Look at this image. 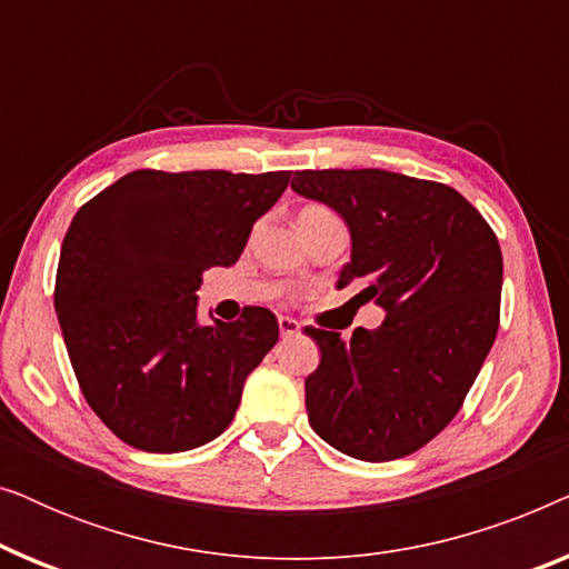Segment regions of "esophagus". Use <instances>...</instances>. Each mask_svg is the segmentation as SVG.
Masks as SVG:
<instances>
[{
    "label": "esophagus",
    "instance_id": "1",
    "mask_svg": "<svg viewBox=\"0 0 569 569\" xmlns=\"http://www.w3.org/2000/svg\"><path fill=\"white\" fill-rule=\"evenodd\" d=\"M279 333H282V337H298V333H300V323L295 321V318L279 316Z\"/></svg>",
    "mask_w": 569,
    "mask_h": 569
}]
</instances>
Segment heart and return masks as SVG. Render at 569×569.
Segmentation results:
<instances>
[{"instance_id":"obj_1","label":"heart","mask_w":569,"mask_h":569,"mask_svg":"<svg viewBox=\"0 0 569 569\" xmlns=\"http://www.w3.org/2000/svg\"><path fill=\"white\" fill-rule=\"evenodd\" d=\"M302 214H329V212H326V209H321V207H310V209H306V212H302ZM300 214V217H302Z\"/></svg>"}]
</instances>
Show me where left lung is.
I'll use <instances>...</instances> for the list:
<instances>
[{
	"mask_svg": "<svg viewBox=\"0 0 569 569\" xmlns=\"http://www.w3.org/2000/svg\"><path fill=\"white\" fill-rule=\"evenodd\" d=\"M292 191L347 222L337 287L386 310L378 329L308 326L321 362L306 378L308 422L360 461L427 446L458 415L500 326L502 253L477 209L446 183L391 170H295Z\"/></svg>",
	"mask_w": 569,
	"mask_h": 569,
	"instance_id": "8db88e82",
	"label": "left lung"
}]
</instances>
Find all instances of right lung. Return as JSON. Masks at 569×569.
<instances>
[{
  "instance_id": "right-lung-1",
  "label": "right lung",
  "mask_w": 569,
  "mask_h": 569,
  "mask_svg": "<svg viewBox=\"0 0 569 569\" xmlns=\"http://www.w3.org/2000/svg\"><path fill=\"white\" fill-rule=\"evenodd\" d=\"M290 176L134 170L74 214L53 306L84 399L127 446L181 453L228 430L279 323L267 308L199 323L197 290L240 259Z\"/></svg>"
}]
</instances>
